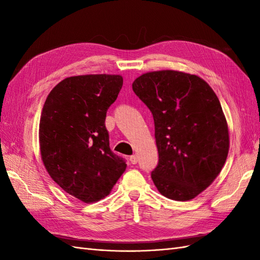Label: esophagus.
Segmentation results:
<instances>
[{
  "mask_svg": "<svg viewBox=\"0 0 260 260\" xmlns=\"http://www.w3.org/2000/svg\"><path fill=\"white\" fill-rule=\"evenodd\" d=\"M129 161H131L132 164H136L137 162H139V156H137L136 154H134V155H132V156L129 157Z\"/></svg>",
  "mask_w": 260,
  "mask_h": 260,
  "instance_id": "1",
  "label": "esophagus"
}]
</instances>
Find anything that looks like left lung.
Wrapping results in <instances>:
<instances>
[{"mask_svg": "<svg viewBox=\"0 0 260 260\" xmlns=\"http://www.w3.org/2000/svg\"><path fill=\"white\" fill-rule=\"evenodd\" d=\"M132 86L155 126L154 184L171 200H192L212 183L228 156V124L217 95L200 77L176 70L143 74Z\"/></svg>", "mask_w": 260, "mask_h": 260, "instance_id": "8db88e82", "label": "left lung"}]
</instances>
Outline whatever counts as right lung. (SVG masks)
I'll return each instance as SVG.
<instances>
[{
    "mask_svg": "<svg viewBox=\"0 0 260 260\" xmlns=\"http://www.w3.org/2000/svg\"><path fill=\"white\" fill-rule=\"evenodd\" d=\"M123 86L120 75H82L60 81L43 105L39 144L49 175L85 203L106 198L127 164L109 148L106 113Z\"/></svg>",
    "mask_w": 260,
    "mask_h": 260,
    "instance_id": "add662e5",
    "label": "right lung"
}]
</instances>
